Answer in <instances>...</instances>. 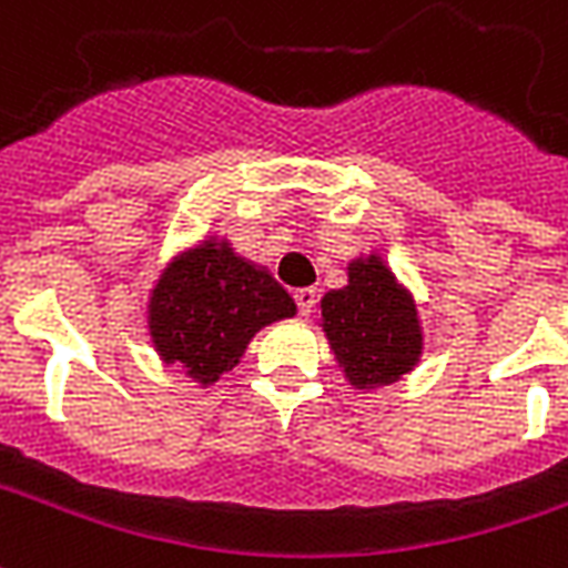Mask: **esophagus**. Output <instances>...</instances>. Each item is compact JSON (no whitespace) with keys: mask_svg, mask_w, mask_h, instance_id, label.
I'll list each match as a JSON object with an SVG mask.
<instances>
[{"mask_svg":"<svg viewBox=\"0 0 568 568\" xmlns=\"http://www.w3.org/2000/svg\"><path fill=\"white\" fill-rule=\"evenodd\" d=\"M316 288H297L295 301H297V313L301 316H310L313 313V306H316Z\"/></svg>","mask_w":568,"mask_h":568,"instance_id":"esophagus-1","label":"esophagus"}]
</instances>
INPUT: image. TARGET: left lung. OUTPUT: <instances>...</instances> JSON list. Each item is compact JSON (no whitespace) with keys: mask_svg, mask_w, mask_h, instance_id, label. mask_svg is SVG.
<instances>
[{"mask_svg":"<svg viewBox=\"0 0 568 568\" xmlns=\"http://www.w3.org/2000/svg\"><path fill=\"white\" fill-rule=\"evenodd\" d=\"M325 331L343 379L355 390L400 382L424 355V327L409 285L397 280L379 252H358L346 262V285L318 301Z\"/></svg>","mask_w":568,"mask_h":568,"instance_id":"left-lung-1","label":"left lung"}]
</instances>
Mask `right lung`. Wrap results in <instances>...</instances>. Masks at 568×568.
Masks as SVG:
<instances>
[{"mask_svg":"<svg viewBox=\"0 0 568 568\" xmlns=\"http://www.w3.org/2000/svg\"><path fill=\"white\" fill-rule=\"evenodd\" d=\"M297 313L264 264L234 252L225 234H204L168 258L146 295V334L162 364H180L201 388L237 367L262 327Z\"/></svg>","mask_w":568,"mask_h":568,"instance_id":"add662e5","label":"right lung"}]
</instances>
